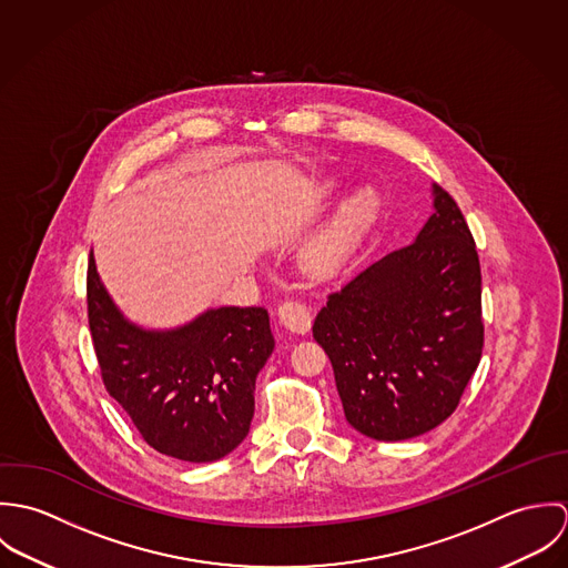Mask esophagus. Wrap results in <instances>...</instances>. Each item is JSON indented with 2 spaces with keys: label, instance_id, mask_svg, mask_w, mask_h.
Wrapping results in <instances>:
<instances>
[{
  "label": "esophagus",
  "instance_id": "34e87169",
  "mask_svg": "<svg viewBox=\"0 0 568 568\" xmlns=\"http://www.w3.org/2000/svg\"><path fill=\"white\" fill-rule=\"evenodd\" d=\"M277 320L280 324L284 325L286 329L291 332H297V334H306L311 329L313 324V317H311V311L306 304L297 302V300H286L277 306Z\"/></svg>",
  "mask_w": 568,
  "mask_h": 568
}]
</instances>
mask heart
<instances>
[{
  "label": "heart",
  "mask_w": 568,
  "mask_h": 568,
  "mask_svg": "<svg viewBox=\"0 0 568 568\" xmlns=\"http://www.w3.org/2000/svg\"><path fill=\"white\" fill-rule=\"evenodd\" d=\"M378 212V201L374 192L363 190L356 196H352L332 225L327 227L324 236L315 243L311 251V264L320 271L336 268L358 244V241L367 234Z\"/></svg>",
  "instance_id": "b5f03b06"
}]
</instances>
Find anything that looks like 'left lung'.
Masks as SVG:
<instances>
[{
    "mask_svg": "<svg viewBox=\"0 0 568 568\" xmlns=\"http://www.w3.org/2000/svg\"><path fill=\"white\" fill-rule=\"evenodd\" d=\"M433 192L417 241L329 293L313 325L347 422L381 442L453 415L484 352L477 244L453 196Z\"/></svg>",
    "mask_w": 568,
    "mask_h": 568,
    "instance_id": "obj_1",
    "label": "left lung"
}]
</instances>
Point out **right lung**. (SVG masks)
<instances>
[{"instance_id": "obj_1", "label": "right lung", "mask_w": 568, "mask_h": 568, "mask_svg": "<svg viewBox=\"0 0 568 568\" xmlns=\"http://www.w3.org/2000/svg\"><path fill=\"white\" fill-rule=\"evenodd\" d=\"M87 320L102 383L151 448L205 464L243 442L255 376L275 347L264 308L225 306L146 332L122 320L89 255Z\"/></svg>"}]
</instances>
